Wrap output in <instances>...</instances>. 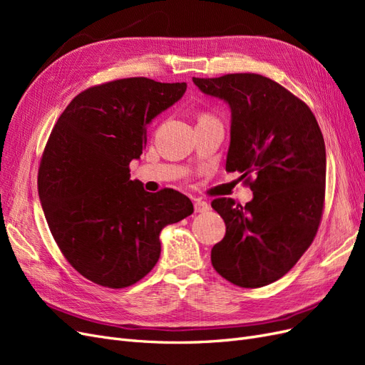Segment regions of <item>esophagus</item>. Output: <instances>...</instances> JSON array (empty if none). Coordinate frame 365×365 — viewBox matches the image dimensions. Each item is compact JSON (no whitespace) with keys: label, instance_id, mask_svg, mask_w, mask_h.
<instances>
[{"label":"esophagus","instance_id":"esophagus-1","mask_svg":"<svg viewBox=\"0 0 365 365\" xmlns=\"http://www.w3.org/2000/svg\"><path fill=\"white\" fill-rule=\"evenodd\" d=\"M193 205H195V212L196 213H204V212H207V210L210 208V205L205 201H201V200H196Z\"/></svg>","mask_w":365,"mask_h":365}]
</instances>
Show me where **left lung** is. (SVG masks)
<instances>
[{
    "instance_id": "8db88e82",
    "label": "left lung",
    "mask_w": 365,
    "mask_h": 365,
    "mask_svg": "<svg viewBox=\"0 0 365 365\" xmlns=\"http://www.w3.org/2000/svg\"><path fill=\"white\" fill-rule=\"evenodd\" d=\"M231 111L225 169L256 176L245 205L220 197L224 239L212 248L213 268L242 288L267 286L288 272L312 244L322 220L326 146L309 106L282 85L251 73L193 77Z\"/></svg>"
}]
</instances>
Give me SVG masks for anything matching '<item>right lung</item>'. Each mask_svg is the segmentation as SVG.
<instances>
[{"label": "right lung", "mask_w": 365, "mask_h": 365, "mask_svg": "<svg viewBox=\"0 0 365 365\" xmlns=\"http://www.w3.org/2000/svg\"><path fill=\"white\" fill-rule=\"evenodd\" d=\"M185 90L146 77L108 82L76 96L54 125L39 200L65 259L88 280L113 289L137 283L160 259L161 230L193 213L187 196L149 193L129 173L152 120Z\"/></svg>", "instance_id": "right-lung-1"}]
</instances>
